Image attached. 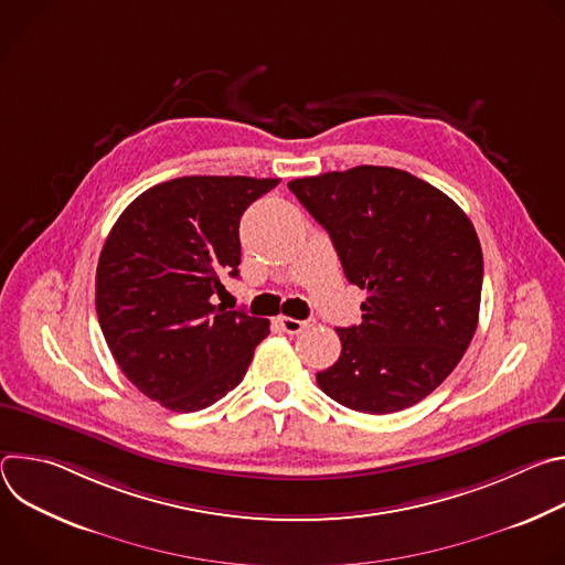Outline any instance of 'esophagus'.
<instances>
[{
    "label": "esophagus",
    "instance_id": "obj_1",
    "mask_svg": "<svg viewBox=\"0 0 565 565\" xmlns=\"http://www.w3.org/2000/svg\"><path fill=\"white\" fill-rule=\"evenodd\" d=\"M312 324L310 319H292V317H279V327L288 333V335H297V333H301L303 329H308Z\"/></svg>",
    "mask_w": 565,
    "mask_h": 565
}]
</instances>
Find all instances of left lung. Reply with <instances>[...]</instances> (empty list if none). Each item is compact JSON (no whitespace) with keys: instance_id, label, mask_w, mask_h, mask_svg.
Instances as JSON below:
<instances>
[{"instance_id":"1","label":"left lung","mask_w":565,"mask_h":565,"mask_svg":"<svg viewBox=\"0 0 565 565\" xmlns=\"http://www.w3.org/2000/svg\"><path fill=\"white\" fill-rule=\"evenodd\" d=\"M288 188L329 232L347 279L369 292L362 324L338 329L342 355L317 373L319 388L373 416L416 405L456 369L478 327L482 253L471 221L395 168L360 166Z\"/></svg>"}]
</instances>
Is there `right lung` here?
Masks as SVG:
<instances>
[{"mask_svg": "<svg viewBox=\"0 0 565 565\" xmlns=\"http://www.w3.org/2000/svg\"><path fill=\"white\" fill-rule=\"evenodd\" d=\"M279 179L183 177L149 188L111 227L96 310L127 380L166 409L201 412L244 380L270 321L216 303L238 277V221Z\"/></svg>", "mask_w": 565, "mask_h": 565, "instance_id": "obj_1", "label": "right lung"}]
</instances>
